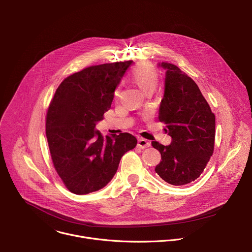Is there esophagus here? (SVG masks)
I'll use <instances>...</instances> for the list:
<instances>
[{
	"label": "esophagus",
	"instance_id": "34e87169",
	"mask_svg": "<svg viewBox=\"0 0 252 252\" xmlns=\"http://www.w3.org/2000/svg\"><path fill=\"white\" fill-rule=\"evenodd\" d=\"M137 147L139 149H147L151 147V142L145 138H138L137 140Z\"/></svg>",
	"mask_w": 252,
	"mask_h": 252
}]
</instances>
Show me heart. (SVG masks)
Returning <instances> with one entry per match:
<instances>
[{
    "label": "heart",
    "instance_id": "1",
    "mask_svg": "<svg viewBox=\"0 0 252 252\" xmlns=\"http://www.w3.org/2000/svg\"><path fill=\"white\" fill-rule=\"evenodd\" d=\"M131 79L145 93H151L158 85V75L155 67L146 63H141L131 69Z\"/></svg>",
    "mask_w": 252,
    "mask_h": 252
}]
</instances>
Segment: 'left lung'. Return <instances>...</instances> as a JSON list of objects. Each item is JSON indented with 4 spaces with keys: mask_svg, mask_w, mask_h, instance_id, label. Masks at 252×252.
Returning a JSON list of instances; mask_svg holds the SVG:
<instances>
[{
    "mask_svg": "<svg viewBox=\"0 0 252 252\" xmlns=\"http://www.w3.org/2000/svg\"><path fill=\"white\" fill-rule=\"evenodd\" d=\"M158 65L166 69L158 120L171 142H152L161 155L155 170L164 182L185 186L199 177L213 154L215 117L191 78L172 63Z\"/></svg>",
    "mask_w": 252,
    "mask_h": 252,
    "instance_id": "left-lung-1",
    "label": "left lung"
}]
</instances>
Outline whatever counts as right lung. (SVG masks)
<instances>
[{"label": "right lung", "mask_w": 252, "mask_h": 252, "mask_svg": "<svg viewBox=\"0 0 252 252\" xmlns=\"http://www.w3.org/2000/svg\"><path fill=\"white\" fill-rule=\"evenodd\" d=\"M132 61L92 65L65 78L57 89L46 120L54 166L76 194L96 191L116 174L122 157L136 146L127 132L101 135L95 125L111 109L115 90Z\"/></svg>", "instance_id": "obj_1"}]
</instances>
